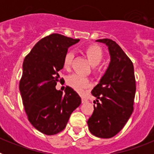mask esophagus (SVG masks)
<instances>
[{
	"label": "esophagus",
	"mask_w": 154,
	"mask_h": 154,
	"mask_svg": "<svg viewBox=\"0 0 154 154\" xmlns=\"http://www.w3.org/2000/svg\"><path fill=\"white\" fill-rule=\"evenodd\" d=\"M86 102H87L86 99H85V98H82V103H86Z\"/></svg>",
	"instance_id": "esophagus-1"
}]
</instances>
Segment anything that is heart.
<instances>
[{"instance_id":"obj_1","label":"heart","mask_w":154,"mask_h":154,"mask_svg":"<svg viewBox=\"0 0 154 154\" xmlns=\"http://www.w3.org/2000/svg\"><path fill=\"white\" fill-rule=\"evenodd\" d=\"M84 53L86 55L89 63L92 66L96 67L99 65L103 58V51L102 48L99 46L96 45H91L87 46L84 49ZM72 53L71 51H68L64 56L63 59V67L65 69H69L72 64ZM67 84L72 88L76 92H83L85 89L89 88L90 86L88 79L85 78L83 76L79 75L77 74H73L69 75L66 79Z\"/></svg>"}]
</instances>
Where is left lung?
Segmentation results:
<instances>
[{"label": "left lung", "instance_id": "left-lung-1", "mask_svg": "<svg viewBox=\"0 0 154 154\" xmlns=\"http://www.w3.org/2000/svg\"><path fill=\"white\" fill-rule=\"evenodd\" d=\"M96 42L108 47L110 62L92 90L97 106L94 105L87 123L92 135L106 139L116 135L133 113L136 80L133 62L114 41L104 38Z\"/></svg>", "mask_w": 154, "mask_h": 154}]
</instances>
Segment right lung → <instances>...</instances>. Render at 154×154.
I'll return each instance as SVG.
<instances>
[{"label": "right lung", "instance_id": "add662e5", "mask_svg": "<svg viewBox=\"0 0 154 154\" xmlns=\"http://www.w3.org/2000/svg\"><path fill=\"white\" fill-rule=\"evenodd\" d=\"M79 42L52 34L41 39L23 62L19 90L24 110L31 125L45 135L62 131L72 112L81 104V97L71 87L67 86L65 94L55 89L64 56Z\"/></svg>", "mask_w": 154, "mask_h": 154}]
</instances>
